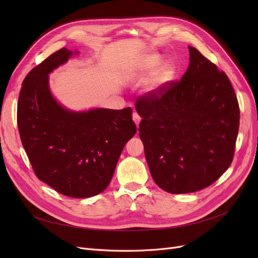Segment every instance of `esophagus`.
<instances>
[{"mask_svg": "<svg viewBox=\"0 0 258 258\" xmlns=\"http://www.w3.org/2000/svg\"><path fill=\"white\" fill-rule=\"evenodd\" d=\"M132 118H134V121L136 122L137 126H139L140 121H141V116H140L137 112H134V115H132Z\"/></svg>", "mask_w": 258, "mask_h": 258, "instance_id": "1", "label": "esophagus"}]
</instances>
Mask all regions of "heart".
<instances>
[{
  "label": "heart",
  "instance_id": "heart-1",
  "mask_svg": "<svg viewBox=\"0 0 258 258\" xmlns=\"http://www.w3.org/2000/svg\"><path fill=\"white\" fill-rule=\"evenodd\" d=\"M160 57L158 54H151L144 60V69L145 70H152L159 63ZM175 73V67L172 62H165L162 63L152 76V80L148 84V90L156 91L161 88L163 85L167 84Z\"/></svg>",
  "mask_w": 258,
  "mask_h": 258
}]
</instances>
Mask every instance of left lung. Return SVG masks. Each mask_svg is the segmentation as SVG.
I'll use <instances>...</instances> for the list:
<instances>
[{"label":"left lung","mask_w":258,"mask_h":258,"mask_svg":"<svg viewBox=\"0 0 258 258\" xmlns=\"http://www.w3.org/2000/svg\"><path fill=\"white\" fill-rule=\"evenodd\" d=\"M181 81L139 97L140 138L155 183L171 194L198 191L229 168L239 103L227 75L195 47Z\"/></svg>","instance_id":"8db88e82"}]
</instances>
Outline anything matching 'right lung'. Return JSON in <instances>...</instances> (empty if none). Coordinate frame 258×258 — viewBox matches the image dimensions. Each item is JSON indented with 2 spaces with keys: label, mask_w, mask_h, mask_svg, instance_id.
Returning <instances> with one entry per match:
<instances>
[{
  "label": "right lung",
  "mask_w": 258,
  "mask_h": 258,
  "mask_svg": "<svg viewBox=\"0 0 258 258\" xmlns=\"http://www.w3.org/2000/svg\"><path fill=\"white\" fill-rule=\"evenodd\" d=\"M72 54L61 48L28 73L19 93L17 123L38 179L64 196L88 198L110 184L137 127L131 107L73 112L53 99L48 74Z\"/></svg>",
  "instance_id": "right-lung-1"
}]
</instances>
